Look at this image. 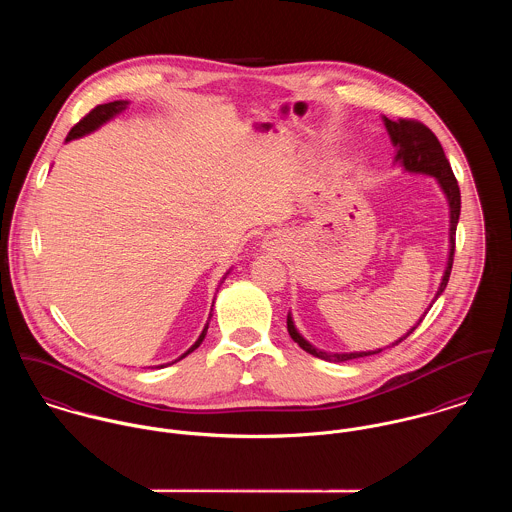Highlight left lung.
<instances>
[{
    "label": "left lung",
    "mask_w": 512,
    "mask_h": 512,
    "mask_svg": "<svg viewBox=\"0 0 512 512\" xmlns=\"http://www.w3.org/2000/svg\"><path fill=\"white\" fill-rule=\"evenodd\" d=\"M384 126L390 134V140L392 144L398 147L396 151V161H400L408 171L412 173H426V175H432L436 177L443 189V193L447 195V201H449V258H447V268H445V274H443V280L439 284L438 293H436V299H438L441 292L445 290L447 282H449V274H451V266H453V256H455V230H457V220H459V213H461V193H459V185H457V179L451 171V165L443 153V147L439 144L436 134L422 122L418 120H412V118H398V120H388L384 118ZM428 313V311H426ZM422 323V319L394 345L402 343L406 337H410V333H414V329ZM288 331H290V337L293 341L309 355L317 357V359H323V361H329V363H343V361H351V359H359V357H370V355H376L380 353L382 349L378 351H368V353H323V351H317L313 345H309L295 329L293 325L292 317L288 315Z\"/></svg>",
    "instance_id": "left-lung-1"
}]
</instances>
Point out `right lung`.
<instances>
[{
    "label": "right lung",
    "instance_id": "obj_1",
    "mask_svg": "<svg viewBox=\"0 0 512 512\" xmlns=\"http://www.w3.org/2000/svg\"><path fill=\"white\" fill-rule=\"evenodd\" d=\"M126 106H128V102H124V100H114V102H108V104H98V106L92 108L78 124H74L73 130H71L69 136H67V142H71L74 138H80V136H84V134H90L92 130H96L98 126H102L104 122H108L110 118H114L118 112H122ZM209 319H211V317H209ZM207 329H209V323L205 325V329H203L201 337L195 341V345H193L185 355H181L177 361L185 359L189 353H193V351L203 343V339H205V335H207ZM177 361H175V363H177Z\"/></svg>",
    "mask_w": 512,
    "mask_h": 512
}]
</instances>
